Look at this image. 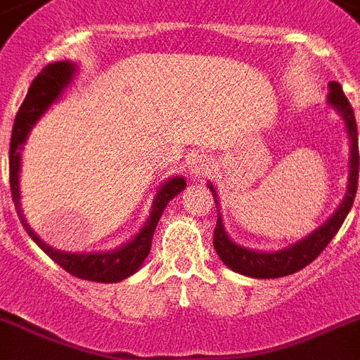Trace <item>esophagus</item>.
Listing matches in <instances>:
<instances>
[{"label":"esophagus","instance_id":"obj_1","mask_svg":"<svg viewBox=\"0 0 360 360\" xmlns=\"http://www.w3.org/2000/svg\"><path fill=\"white\" fill-rule=\"evenodd\" d=\"M210 171H212V163H210V160L206 156H197V158H193L191 163H189V174L193 178L206 176Z\"/></svg>","mask_w":360,"mask_h":360}]
</instances>
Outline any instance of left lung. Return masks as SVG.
Segmentation results:
<instances>
[{
    "instance_id": "1",
    "label": "left lung",
    "mask_w": 360,
    "mask_h": 360,
    "mask_svg": "<svg viewBox=\"0 0 360 360\" xmlns=\"http://www.w3.org/2000/svg\"><path fill=\"white\" fill-rule=\"evenodd\" d=\"M328 105L333 106L335 112L342 117L344 124H346V134L347 139H349V160H347L349 171H347V186L342 202L338 204L333 215L329 217L323 224H320L316 230H313L309 236L302 237L292 245L280 248V250H255V248L239 245L228 236L226 228H224L217 187L212 182H207V187L215 198L217 215H219L215 231H213V246H215L217 255L221 257L222 263L237 274L255 278V280H270V278H281V276L294 274V272L305 269L329 245V240L333 239L335 233L340 230L344 219L352 210L359 184L357 123H355L352 105L342 91V86L331 80L328 84Z\"/></svg>"
}]
</instances>
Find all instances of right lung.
I'll return each mask as SVG.
<instances>
[{
	"instance_id": "obj_1",
	"label": "right lung",
	"mask_w": 360,
	"mask_h": 360,
	"mask_svg": "<svg viewBox=\"0 0 360 360\" xmlns=\"http://www.w3.org/2000/svg\"><path fill=\"white\" fill-rule=\"evenodd\" d=\"M77 70L79 68L73 62H55L38 73V77L32 80L31 88L27 91V97L23 99L20 112L16 114L13 127V136H11V153H8V169H11V191H13V200L16 206L18 217L22 221L23 228L29 233L34 243L46 252L56 265L70 272L71 276L80 278V280L97 281V283H117L132 274H136L145 259H147L150 245H153L154 230L158 226L160 217L163 215L169 200H173L178 193L186 189V180L184 176L167 178L162 186L156 189L150 213L147 221L139 231L130 240L123 243L114 250L106 252H64L56 250L46 240H41L25 221V215L22 212V195H20V171H22V150L31 130L37 127L40 117L46 114L53 103L60 99L64 91L70 88V84L75 80Z\"/></svg>"
}]
</instances>
